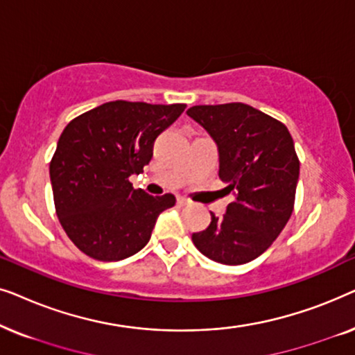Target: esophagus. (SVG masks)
I'll use <instances>...</instances> for the list:
<instances>
[{"mask_svg": "<svg viewBox=\"0 0 355 355\" xmlns=\"http://www.w3.org/2000/svg\"><path fill=\"white\" fill-rule=\"evenodd\" d=\"M189 203H191V200H189V198H186V197H178V205H179V207H186V205H189Z\"/></svg>", "mask_w": 355, "mask_h": 355, "instance_id": "34e87169", "label": "esophagus"}]
</instances>
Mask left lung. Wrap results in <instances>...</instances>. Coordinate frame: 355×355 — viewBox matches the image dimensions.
Returning a JSON list of instances; mask_svg holds the SVG:
<instances>
[{"instance_id": "1", "label": "left lung", "mask_w": 355, "mask_h": 355, "mask_svg": "<svg viewBox=\"0 0 355 355\" xmlns=\"http://www.w3.org/2000/svg\"><path fill=\"white\" fill-rule=\"evenodd\" d=\"M220 150V178L236 197L205 231L192 234L203 255L242 265L263 254L294 210L299 158L281 121L245 103L198 105L187 110Z\"/></svg>"}]
</instances>
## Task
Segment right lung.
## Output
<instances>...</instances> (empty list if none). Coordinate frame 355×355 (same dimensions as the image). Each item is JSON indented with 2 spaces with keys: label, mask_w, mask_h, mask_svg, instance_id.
Returning <instances> with one entry per match:
<instances>
[{
  "label": "right lung",
  "mask_w": 355,
  "mask_h": 355,
  "mask_svg": "<svg viewBox=\"0 0 355 355\" xmlns=\"http://www.w3.org/2000/svg\"><path fill=\"white\" fill-rule=\"evenodd\" d=\"M184 103L108 101L71 121L58 140L50 179L58 220L74 245L100 261L137 254L150 241L157 218L176 197H153L134 189L153 144Z\"/></svg>",
  "instance_id": "add662e5"
}]
</instances>
